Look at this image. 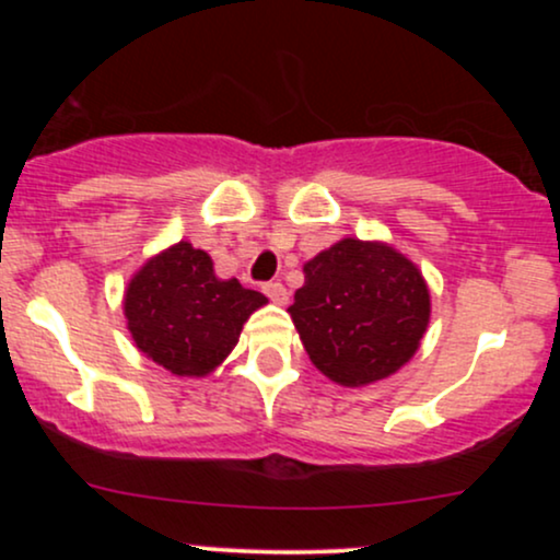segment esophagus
<instances>
[{"label": "esophagus", "instance_id": "esophagus-1", "mask_svg": "<svg viewBox=\"0 0 560 560\" xmlns=\"http://www.w3.org/2000/svg\"><path fill=\"white\" fill-rule=\"evenodd\" d=\"M262 292H266L268 300L276 302V305H287L289 302V292L281 281H268V284H262Z\"/></svg>", "mask_w": 560, "mask_h": 560}]
</instances>
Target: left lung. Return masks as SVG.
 <instances>
[{
    "label": "left lung",
    "mask_w": 560,
    "mask_h": 560,
    "mask_svg": "<svg viewBox=\"0 0 560 560\" xmlns=\"http://www.w3.org/2000/svg\"><path fill=\"white\" fill-rule=\"evenodd\" d=\"M289 316L324 376L363 387L395 374L429 326V287L416 262L384 242L347 240L305 262Z\"/></svg>",
    "instance_id": "obj_1"
}]
</instances>
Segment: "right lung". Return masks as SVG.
Returning <instances> with one entry per match:
<instances>
[{"label":"right lung","instance_id":"add662e5","mask_svg":"<svg viewBox=\"0 0 560 560\" xmlns=\"http://www.w3.org/2000/svg\"><path fill=\"white\" fill-rule=\"evenodd\" d=\"M266 294L218 279L205 249L178 242L128 281L124 313L133 342L176 376H208L240 342L244 320Z\"/></svg>","mask_w":560,"mask_h":560}]
</instances>
